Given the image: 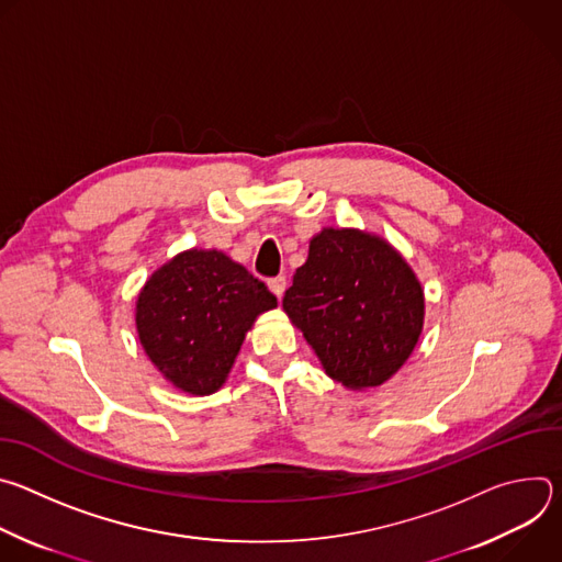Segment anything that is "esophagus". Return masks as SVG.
<instances>
[{
    "instance_id": "34e87169",
    "label": "esophagus",
    "mask_w": 562,
    "mask_h": 562,
    "mask_svg": "<svg viewBox=\"0 0 562 562\" xmlns=\"http://www.w3.org/2000/svg\"><path fill=\"white\" fill-rule=\"evenodd\" d=\"M269 289L278 295V300L284 295V289H286V278L284 276H276L269 280Z\"/></svg>"
}]
</instances>
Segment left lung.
Returning <instances> with one entry per match:
<instances>
[{"label": "left lung", "instance_id": "left-lung-1", "mask_svg": "<svg viewBox=\"0 0 562 562\" xmlns=\"http://www.w3.org/2000/svg\"><path fill=\"white\" fill-rule=\"evenodd\" d=\"M329 378L378 386L412 356L425 319L418 278L384 239L325 228L282 300Z\"/></svg>", "mask_w": 562, "mask_h": 562}]
</instances>
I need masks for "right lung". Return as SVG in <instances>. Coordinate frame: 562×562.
I'll return each mask as SVG.
<instances>
[{
  "instance_id": "right-lung-1",
  "label": "right lung",
  "mask_w": 562,
  "mask_h": 562,
  "mask_svg": "<svg viewBox=\"0 0 562 562\" xmlns=\"http://www.w3.org/2000/svg\"><path fill=\"white\" fill-rule=\"evenodd\" d=\"M278 304L267 284L220 251H187L157 269L137 297V334L178 389L217 391L254 319Z\"/></svg>"
}]
</instances>
